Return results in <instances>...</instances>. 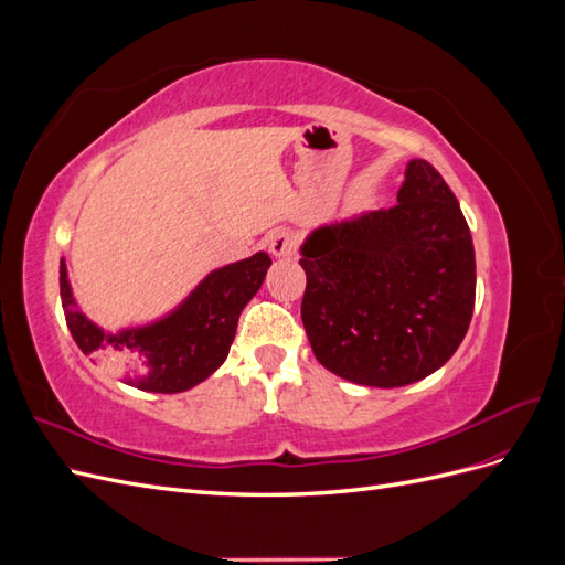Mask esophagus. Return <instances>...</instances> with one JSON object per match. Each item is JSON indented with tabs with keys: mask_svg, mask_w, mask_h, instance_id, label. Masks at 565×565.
Wrapping results in <instances>:
<instances>
[{
	"mask_svg": "<svg viewBox=\"0 0 565 565\" xmlns=\"http://www.w3.org/2000/svg\"><path fill=\"white\" fill-rule=\"evenodd\" d=\"M266 245L268 252L276 256V259H287V256L295 254L297 247V235L287 228H278V231H270L266 237Z\"/></svg>",
	"mask_w": 565,
	"mask_h": 565,
	"instance_id": "esophagus-1",
	"label": "esophagus"
}]
</instances>
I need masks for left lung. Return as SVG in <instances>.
I'll list each match as a JSON object with an SVG mask.
<instances>
[{
  "label": "left lung",
  "instance_id": "obj_1",
  "mask_svg": "<svg viewBox=\"0 0 565 565\" xmlns=\"http://www.w3.org/2000/svg\"><path fill=\"white\" fill-rule=\"evenodd\" d=\"M303 330L322 367L363 386L415 384L465 339L476 259L455 193L409 160L398 204L332 221L301 245Z\"/></svg>",
  "mask_w": 565,
  "mask_h": 565
}]
</instances>
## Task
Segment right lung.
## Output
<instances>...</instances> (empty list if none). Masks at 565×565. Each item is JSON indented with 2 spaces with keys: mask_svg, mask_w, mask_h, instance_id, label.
Masks as SVG:
<instances>
[{
  "mask_svg": "<svg viewBox=\"0 0 565 565\" xmlns=\"http://www.w3.org/2000/svg\"><path fill=\"white\" fill-rule=\"evenodd\" d=\"M270 266L266 252L212 270L174 311L139 328L106 332L79 311L61 259V301L67 330L94 363L104 358L122 382L152 393H181L221 367L247 301L259 292Z\"/></svg>",
  "mask_w": 565,
  "mask_h": 565,
  "instance_id": "1",
  "label": "right lung"
}]
</instances>
